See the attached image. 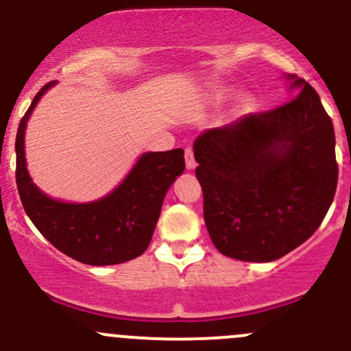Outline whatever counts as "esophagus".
<instances>
[{"label": "esophagus", "instance_id": "obj_1", "mask_svg": "<svg viewBox=\"0 0 351 351\" xmlns=\"http://www.w3.org/2000/svg\"><path fill=\"white\" fill-rule=\"evenodd\" d=\"M185 166L189 171H192V169H195L197 162H195V158H193V151L190 149V147H186L185 149Z\"/></svg>", "mask_w": 351, "mask_h": 351}]
</instances>
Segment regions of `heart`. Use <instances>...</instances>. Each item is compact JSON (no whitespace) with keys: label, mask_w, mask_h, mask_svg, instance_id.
<instances>
[{"label":"heart","mask_w":351,"mask_h":351,"mask_svg":"<svg viewBox=\"0 0 351 351\" xmlns=\"http://www.w3.org/2000/svg\"><path fill=\"white\" fill-rule=\"evenodd\" d=\"M234 97H236L234 88L221 84V86H214L210 88V90L205 91V93L202 95V104L208 108H221L224 107L226 104H229ZM247 107H250V100H247V98H241V100H239V105L236 107V112L241 113L244 110H247Z\"/></svg>","instance_id":"b5f03b06"}]
</instances>
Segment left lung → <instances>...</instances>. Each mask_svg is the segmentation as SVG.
Masks as SVG:
<instances>
[{
    "instance_id": "obj_1",
    "label": "left lung",
    "mask_w": 351,
    "mask_h": 351,
    "mask_svg": "<svg viewBox=\"0 0 351 351\" xmlns=\"http://www.w3.org/2000/svg\"><path fill=\"white\" fill-rule=\"evenodd\" d=\"M284 77L292 100L193 143L205 226L234 260L265 263L295 250L319 228L336 192L331 119L309 83Z\"/></svg>"
}]
</instances>
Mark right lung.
I'll list each match as a JSON object with an SVG mask.
<instances>
[{
    "label": "right lung",
    "mask_w": 351,
    "mask_h": 351,
    "mask_svg": "<svg viewBox=\"0 0 351 351\" xmlns=\"http://www.w3.org/2000/svg\"><path fill=\"white\" fill-rule=\"evenodd\" d=\"M56 83L35 95L16 132V186L23 208L42 236L73 260L93 267L125 263L149 246L166 192L185 169V153H143L125 178L98 200L77 204L49 197L28 173L25 130L40 98Z\"/></svg>",
    "instance_id": "add662e5"
}]
</instances>
